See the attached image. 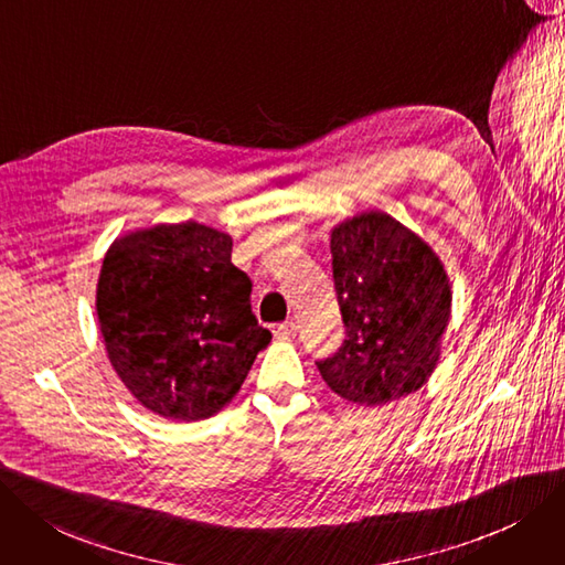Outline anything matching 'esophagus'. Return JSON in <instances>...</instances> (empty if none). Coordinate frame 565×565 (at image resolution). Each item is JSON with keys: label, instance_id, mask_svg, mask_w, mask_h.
I'll return each instance as SVG.
<instances>
[{"label": "esophagus", "instance_id": "34e87169", "mask_svg": "<svg viewBox=\"0 0 565 565\" xmlns=\"http://www.w3.org/2000/svg\"><path fill=\"white\" fill-rule=\"evenodd\" d=\"M274 335H276V338H295V335H297V324H295V322L274 324Z\"/></svg>", "mask_w": 565, "mask_h": 565}]
</instances>
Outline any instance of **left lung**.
<instances>
[{
    "label": "left lung",
    "instance_id": "obj_1",
    "mask_svg": "<svg viewBox=\"0 0 565 565\" xmlns=\"http://www.w3.org/2000/svg\"><path fill=\"white\" fill-rule=\"evenodd\" d=\"M331 266L345 341L318 361L331 392L382 405L431 377L452 310L440 257L382 211L359 213L331 230Z\"/></svg>",
    "mask_w": 565,
    "mask_h": 565
}]
</instances>
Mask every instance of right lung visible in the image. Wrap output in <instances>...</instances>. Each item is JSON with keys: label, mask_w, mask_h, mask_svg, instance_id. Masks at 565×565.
Instances as JSON below:
<instances>
[{"label": "right lung", "mask_w": 565, "mask_h": 565, "mask_svg": "<svg viewBox=\"0 0 565 565\" xmlns=\"http://www.w3.org/2000/svg\"><path fill=\"white\" fill-rule=\"evenodd\" d=\"M232 245L230 234L190 220L129 232L106 250L95 303L106 354L154 415L220 413L270 343Z\"/></svg>", "instance_id": "1"}]
</instances>
